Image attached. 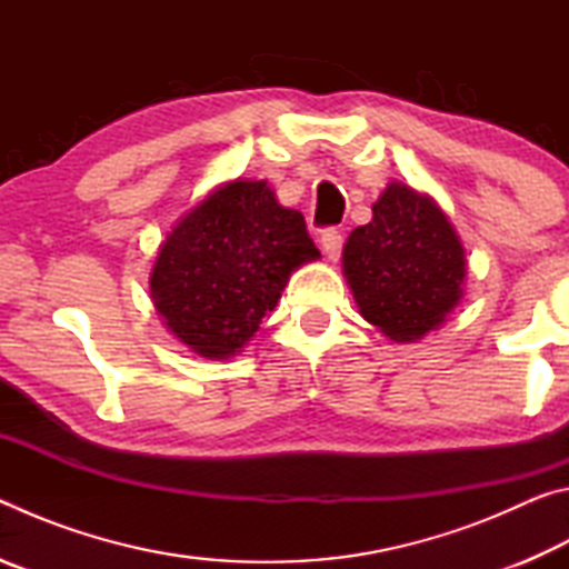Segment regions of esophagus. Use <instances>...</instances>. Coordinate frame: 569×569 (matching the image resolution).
<instances>
[{
	"label": "esophagus",
	"instance_id": "1",
	"mask_svg": "<svg viewBox=\"0 0 569 569\" xmlns=\"http://www.w3.org/2000/svg\"><path fill=\"white\" fill-rule=\"evenodd\" d=\"M341 246H343L341 230H336V228L323 230V233H321V248H323V253H326V258H329V261H339Z\"/></svg>",
	"mask_w": 569,
	"mask_h": 569
}]
</instances>
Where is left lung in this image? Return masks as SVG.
Segmentation results:
<instances>
[{
	"label": "left lung",
	"instance_id": "8db88e82",
	"mask_svg": "<svg viewBox=\"0 0 569 569\" xmlns=\"http://www.w3.org/2000/svg\"><path fill=\"white\" fill-rule=\"evenodd\" d=\"M373 218L343 243V276L359 313L397 343L445 326L465 296L467 256L445 210L427 192L391 180Z\"/></svg>",
	"mask_w": 569,
	"mask_h": 569
}]
</instances>
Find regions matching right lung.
<instances>
[{"label":"right lung","instance_id":"1","mask_svg":"<svg viewBox=\"0 0 569 569\" xmlns=\"http://www.w3.org/2000/svg\"><path fill=\"white\" fill-rule=\"evenodd\" d=\"M306 220L266 180L220 182L162 240L150 298L166 329L203 359H230L261 329L293 271L319 261Z\"/></svg>","mask_w":569,"mask_h":569}]
</instances>
